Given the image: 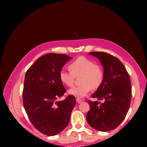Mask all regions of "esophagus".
Segmentation results:
<instances>
[{"label":"esophagus","instance_id":"esophagus-1","mask_svg":"<svg viewBox=\"0 0 147 147\" xmlns=\"http://www.w3.org/2000/svg\"><path fill=\"white\" fill-rule=\"evenodd\" d=\"M76 101H77L78 103H81V102H83L82 100L81 99V98H76Z\"/></svg>","mask_w":147,"mask_h":147}]
</instances>
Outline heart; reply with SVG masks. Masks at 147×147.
<instances>
[{"mask_svg": "<svg viewBox=\"0 0 147 147\" xmlns=\"http://www.w3.org/2000/svg\"><path fill=\"white\" fill-rule=\"evenodd\" d=\"M69 67L70 70L62 69L59 73V78L65 85L72 86L74 85L75 76L81 75V84L69 90V93L71 95L83 97L88 94L91 88L98 89L104 81V73L102 68L84 57L77 58L71 62Z\"/></svg>", "mask_w": 147, "mask_h": 147, "instance_id": "obj_1", "label": "heart"}]
</instances>
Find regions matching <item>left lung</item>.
Masks as SVG:
<instances>
[{"label":"left lung","instance_id":"8db88e82","mask_svg":"<svg viewBox=\"0 0 147 147\" xmlns=\"http://www.w3.org/2000/svg\"><path fill=\"white\" fill-rule=\"evenodd\" d=\"M89 54L99 59L104 73L102 84L92 96L104 102L88 101L90 110L86 121L95 129L109 131L119 126L129 111L132 95L129 75L114 56L104 52H92Z\"/></svg>","mask_w":147,"mask_h":147}]
</instances>
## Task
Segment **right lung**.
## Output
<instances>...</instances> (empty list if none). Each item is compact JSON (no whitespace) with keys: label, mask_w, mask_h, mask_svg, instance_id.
<instances>
[{"label":"right lung","mask_w":147,"mask_h":147,"mask_svg":"<svg viewBox=\"0 0 147 147\" xmlns=\"http://www.w3.org/2000/svg\"><path fill=\"white\" fill-rule=\"evenodd\" d=\"M71 59L65 54L44 55L31 65L24 77V108L33 126L45 135H56L66 127L76 104L74 95L57 101L66 92L59 73Z\"/></svg>","instance_id":"obj_1"}]
</instances>
